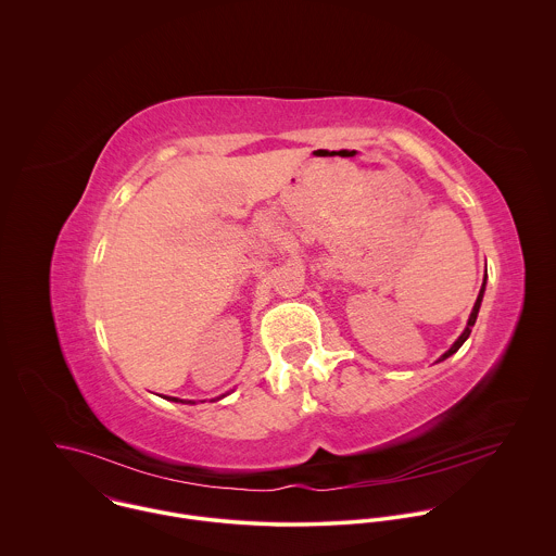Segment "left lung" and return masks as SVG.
I'll return each instance as SVG.
<instances>
[{
    "label": "left lung",
    "mask_w": 556,
    "mask_h": 556,
    "mask_svg": "<svg viewBox=\"0 0 556 556\" xmlns=\"http://www.w3.org/2000/svg\"><path fill=\"white\" fill-rule=\"evenodd\" d=\"M485 278H488V276H483V282H481V289H479V295H477L476 306H473V311H471V315H469V320H467L465 331L456 338V342H454V344H452V346H450V349H447V351H445L437 362H443V359H447L450 355H454V353L465 344V340L471 336V327L476 325L477 315H479V306H481V300H483V293H485Z\"/></svg>",
    "instance_id": "obj_1"
}]
</instances>
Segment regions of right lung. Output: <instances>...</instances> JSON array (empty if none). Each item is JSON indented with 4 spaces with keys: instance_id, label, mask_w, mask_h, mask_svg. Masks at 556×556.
<instances>
[{
    "instance_id": "add662e5",
    "label": "right lung",
    "mask_w": 556,
    "mask_h": 556,
    "mask_svg": "<svg viewBox=\"0 0 556 556\" xmlns=\"http://www.w3.org/2000/svg\"><path fill=\"white\" fill-rule=\"evenodd\" d=\"M227 396V394H223V396L220 397H225ZM220 397H218V400H220ZM166 400H173V402H184V404H197V402H194V400H179V397H166Z\"/></svg>"
}]
</instances>
